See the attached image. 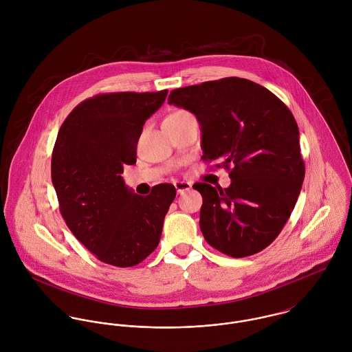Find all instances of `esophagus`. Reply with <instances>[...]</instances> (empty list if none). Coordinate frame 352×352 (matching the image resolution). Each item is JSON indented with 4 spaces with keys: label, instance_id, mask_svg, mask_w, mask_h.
Listing matches in <instances>:
<instances>
[{
    "label": "esophagus",
    "instance_id": "34e87169",
    "mask_svg": "<svg viewBox=\"0 0 352 352\" xmlns=\"http://www.w3.org/2000/svg\"><path fill=\"white\" fill-rule=\"evenodd\" d=\"M175 188L177 191V194L182 195V194H184V192L191 190V183H188V182H176L175 183Z\"/></svg>",
    "mask_w": 352,
    "mask_h": 352
}]
</instances>
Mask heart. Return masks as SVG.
<instances>
[{"mask_svg":"<svg viewBox=\"0 0 352 352\" xmlns=\"http://www.w3.org/2000/svg\"><path fill=\"white\" fill-rule=\"evenodd\" d=\"M180 112H184V111H179V112H175V113H172V115H176V113H180Z\"/></svg>","mask_w":352,"mask_h":352,"instance_id":"1","label":"heart"}]
</instances>
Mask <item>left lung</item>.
<instances>
[{"instance_id": "left-lung-1", "label": "left lung", "mask_w": 352, "mask_h": 352, "mask_svg": "<svg viewBox=\"0 0 352 352\" xmlns=\"http://www.w3.org/2000/svg\"><path fill=\"white\" fill-rule=\"evenodd\" d=\"M168 102L192 112L201 130L203 161H221L232 183L201 192V233L215 250L245 257L282 232L301 192L305 162L292 111L264 87L239 77L170 92Z\"/></svg>"}]
</instances>
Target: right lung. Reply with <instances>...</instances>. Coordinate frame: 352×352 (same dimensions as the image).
I'll list each match as a JSON object with an SVG mask.
<instances>
[{
  "instance_id": "right-lung-1",
  "label": "right lung",
  "mask_w": 352,
  "mask_h": 352,
  "mask_svg": "<svg viewBox=\"0 0 352 352\" xmlns=\"http://www.w3.org/2000/svg\"><path fill=\"white\" fill-rule=\"evenodd\" d=\"M166 95V89L96 95L80 102L59 129L51 157L59 211L102 263L133 267L160 243L175 187L158 184L141 197L120 175L124 165L137 162L142 127Z\"/></svg>"
}]
</instances>
